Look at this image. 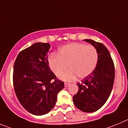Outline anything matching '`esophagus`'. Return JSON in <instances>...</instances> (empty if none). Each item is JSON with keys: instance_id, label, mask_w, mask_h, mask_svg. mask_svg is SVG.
<instances>
[{"instance_id": "obj_1", "label": "esophagus", "mask_w": 128, "mask_h": 128, "mask_svg": "<svg viewBox=\"0 0 128 128\" xmlns=\"http://www.w3.org/2000/svg\"><path fill=\"white\" fill-rule=\"evenodd\" d=\"M70 85V83H64V86H65L66 88L68 87Z\"/></svg>"}]
</instances>
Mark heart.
<instances>
[{"instance_id":"obj_1","label":"heart","mask_w":128,"mask_h":128,"mask_svg":"<svg viewBox=\"0 0 128 128\" xmlns=\"http://www.w3.org/2000/svg\"><path fill=\"white\" fill-rule=\"evenodd\" d=\"M98 55L94 46L83 44H71L63 46L57 56L49 58V66L52 72L58 76L68 69L66 72L60 77L62 80L70 82L77 76L84 78L95 70L98 62Z\"/></svg>"}]
</instances>
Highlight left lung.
I'll list each match as a JSON object with an SVG mask.
<instances>
[{"label": "left lung", "instance_id": "left-lung-1", "mask_svg": "<svg viewBox=\"0 0 128 128\" xmlns=\"http://www.w3.org/2000/svg\"><path fill=\"white\" fill-rule=\"evenodd\" d=\"M84 41L97 50L98 58L95 70L78 83V92L72 97L74 106L84 112H94L107 102L112 90L115 78L113 60L107 48L101 43L90 39Z\"/></svg>", "mask_w": 128, "mask_h": 128}]
</instances>
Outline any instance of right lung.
<instances>
[{
  "mask_svg": "<svg viewBox=\"0 0 128 128\" xmlns=\"http://www.w3.org/2000/svg\"><path fill=\"white\" fill-rule=\"evenodd\" d=\"M50 45L35 43L18 56L14 64L13 85L18 99L31 114L42 116L54 107L64 82L50 70L48 53Z\"/></svg>",
  "mask_w": 128,
  "mask_h": 128,
  "instance_id": "obj_1",
  "label": "right lung"
}]
</instances>
